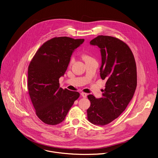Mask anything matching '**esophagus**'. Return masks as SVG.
Listing matches in <instances>:
<instances>
[{
  "label": "esophagus",
  "instance_id": "obj_1",
  "mask_svg": "<svg viewBox=\"0 0 158 158\" xmlns=\"http://www.w3.org/2000/svg\"><path fill=\"white\" fill-rule=\"evenodd\" d=\"M81 95L83 98H86V97L87 96V95L86 94H85V93H81Z\"/></svg>",
  "mask_w": 158,
  "mask_h": 158
}]
</instances>
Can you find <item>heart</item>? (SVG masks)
I'll return each instance as SVG.
<instances>
[{"label": "heart", "instance_id": "obj_1", "mask_svg": "<svg viewBox=\"0 0 158 158\" xmlns=\"http://www.w3.org/2000/svg\"><path fill=\"white\" fill-rule=\"evenodd\" d=\"M83 58H84V60H87V59H92V58H91L90 57H89V56H86V55L84 56H83ZM74 57L73 56H72V57H71V59H70V61H69V64H73V62H74Z\"/></svg>", "mask_w": 158, "mask_h": 158}]
</instances>
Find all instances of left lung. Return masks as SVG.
I'll return each mask as SVG.
<instances>
[{
	"mask_svg": "<svg viewBox=\"0 0 158 158\" xmlns=\"http://www.w3.org/2000/svg\"><path fill=\"white\" fill-rule=\"evenodd\" d=\"M100 49V76L106 80L102 97L88 95L90 107L87 109L90 122L107 125L126 109L137 87V69L133 54L129 46L119 39L99 35L90 42Z\"/></svg>",
	"mask_w": 158,
	"mask_h": 158,
	"instance_id": "8db88e82",
	"label": "left lung"
}]
</instances>
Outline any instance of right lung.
<instances>
[{"mask_svg":"<svg viewBox=\"0 0 158 158\" xmlns=\"http://www.w3.org/2000/svg\"><path fill=\"white\" fill-rule=\"evenodd\" d=\"M84 39L56 37L44 43L37 51L28 68V90L38 117L44 123L56 125L64 120L77 92L60 87L72 54Z\"/></svg>","mask_w":158,"mask_h":158,"instance_id":"right-lung-1","label":"right lung"}]
</instances>
